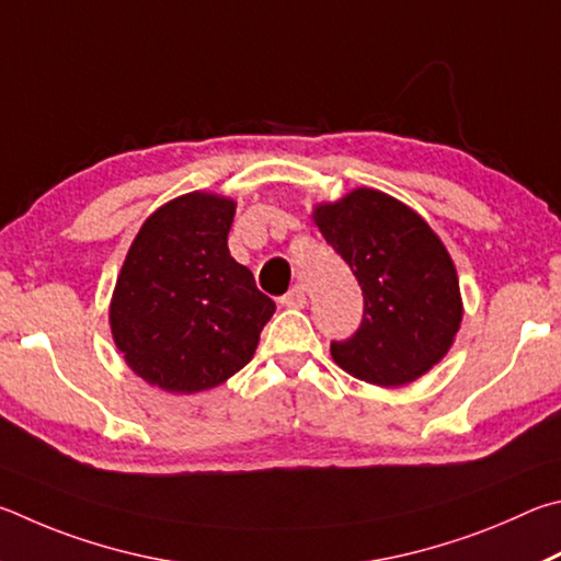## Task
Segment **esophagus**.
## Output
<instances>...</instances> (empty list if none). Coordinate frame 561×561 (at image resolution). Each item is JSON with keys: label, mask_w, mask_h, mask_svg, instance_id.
Wrapping results in <instances>:
<instances>
[{"label": "esophagus", "mask_w": 561, "mask_h": 561, "mask_svg": "<svg viewBox=\"0 0 561 561\" xmlns=\"http://www.w3.org/2000/svg\"><path fill=\"white\" fill-rule=\"evenodd\" d=\"M306 302H308V298H306V288L302 286H293L286 296L280 298V306L283 308H296V310H300V308H306Z\"/></svg>", "instance_id": "1"}]
</instances>
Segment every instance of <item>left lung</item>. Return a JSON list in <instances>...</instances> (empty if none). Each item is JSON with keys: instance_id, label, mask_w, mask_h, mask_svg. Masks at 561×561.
<instances>
[{"instance_id": "obj_1", "label": "left lung", "mask_w": 561, "mask_h": 561, "mask_svg": "<svg viewBox=\"0 0 561 561\" xmlns=\"http://www.w3.org/2000/svg\"><path fill=\"white\" fill-rule=\"evenodd\" d=\"M359 280L365 316L332 359L362 381L401 387L438 365L463 320L456 265L421 216L385 192L359 190L312 211Z\"/></svg>"}]
</instances>
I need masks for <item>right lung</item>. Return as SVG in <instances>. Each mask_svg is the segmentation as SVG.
<instances>
[{
    "instance_id": "right-lung-1",
    "label": "right lung",
    "mask_w": 561,
    "mask_h": 561,
    "mask_svg": "<svg viewBox=\"0 0 561 561\" xmlns=\"http://www.w3.org/2000/svg\"><path fill=\"white\" fill-rule=\"evenodd\" d=\"M236 202L190 192L137 231L117 275L111 330L137 377L194 394L236 375L259 347L275 302L229 253Z\"/></svg>"
}]
</instances>
